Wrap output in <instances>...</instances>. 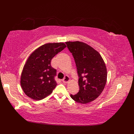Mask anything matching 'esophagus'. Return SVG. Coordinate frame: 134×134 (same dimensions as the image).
I'll list each match as a JSON object with an SVG mask.
<instances>
[{"mask_svg": "<svg viewBox=\"0 0 134 134\" xmlns=\"http://www.w3.org/2000/svg\"><path fill=\"white\" fill-rule=\"evenodd\" d=\"M69 81H70V79H69V76H67V75L65 76V78H63V79L62 80L63 82L65 83H68Z\"/></svg>", "mask_w": 134, "mask_h": 134, "instance_id": "1", "label": "esophagus"}]
</instances>
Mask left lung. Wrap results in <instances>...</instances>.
<instances>
[{
	"instance_id": "left-lung-1",
	"label": "left lung",
	"mask_w": 134,
	"mask_h": 134,
	"mask_svg": "<svg viewBox=\"0 0 134 134\" xmlns=\"http://www.w3.org/2000/svg\"><path fill=\"white\" fill-rule=\"evenodd\" d=\"M75 60L79 91L71 97L81 104L95 100L102 93L107 80V69L100 54L82 42H66Z\"/></svg>"
}]
</instances>
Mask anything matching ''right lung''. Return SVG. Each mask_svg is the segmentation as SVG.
Returning a JSON list of instances; mask_svg holds the SVG:
<instances>
[{"label": "right lung", "mask_w": 134, "mask_h": 134, "mask_svg": "<svg viewBox=\"0 0 134 134\" xmlns=\"http://www.w3.org/2000/svg\"><path fill=\"white\" fill-rule=\"evenodd\" d=\"M66 47L62 42L47 43L36 49L29 56L20 76V85L24 93L40 100L51 94L57 85L56 70L51 66L52 59Z\"/></svg>", "instance_id": "obj_1"}]
</instances>
